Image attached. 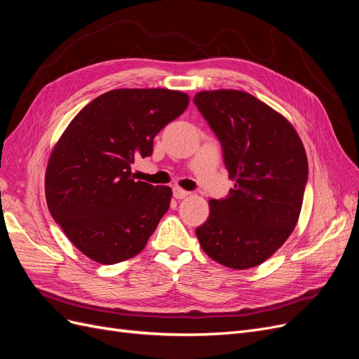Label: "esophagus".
I'll return each mask as SVG.
<instances>
[{
	"instance_id": "esophagus-1",
	"label": "esophagus",
	"mask_w": 359,
	"mask_h": 359,
	"mask_svg": "<svg viewBox=\"0 0 359 359\" xmlns=\"http://www.w3.org/2000/svg\"><path fill=\"white\" fill-rule=\"evenodd\" d=\"M187 196H189V191H186L181 187H173V198H175V199H184Z\"/></svg>"
}]
</instances>
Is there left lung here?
Instances as JSON below:
<instances>
[{"label": "left lung", "instance_id": "left-lung-1", "mask_svg": "<svg viewBox=\"0 0 359 359\" xmlns=\"http://www.w3.org/2000/svg\"><path fill=\"white\" fill-rule=\"evenodd\" d=\"M223 148L235 186L210 201L196 229L203 252L233 269L257 266L285 244L298 223L309 178L297 130L273 107L238 90L201 91L193 99Z\"/></svg>", "mask_w": 359, "mask_h": 359}]
</instances>
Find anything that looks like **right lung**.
Masks as SVG:
<instances>
[{
  "mask_svg": "<svg viewBox=\"0 0 359 359\" xmlns=\"http://www.w3.org/2000/svg\"><path fill=\"white\" fill-rule=\"evenodd\" d=\"M166 88H121L97 97L53 147L45 177L48 208L73 245L114 265L147 245L172 190L135 181L132 165L153 154L154 137L189 106Z\"/></svg>",
  "mask_w": 359,
  "mask_h": 359,
  "instance_id": "1",
  "label": "right lung"
}]
</instances>
